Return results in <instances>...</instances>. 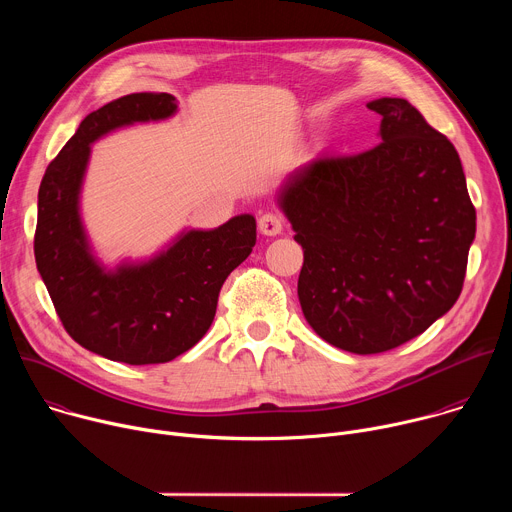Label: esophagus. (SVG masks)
Listing matches in <instances>:
<instances>
[{
    "label": "esophagus",
    "mask_w": 512,
    "mask_h": 512,
    "mask_svg": "<svg viewBox=\"0 0 512 512\" xmlns=\"http://www.w3.org/2000/svg\"><path fill=\"white\" fill-rule=\"evenodd\" d=\"M259 231L267 237H275L283 231V216L279 212H265L259 216Z\"/></svg>",
    "instance_id": "esophagus-1"
}]
</instances>
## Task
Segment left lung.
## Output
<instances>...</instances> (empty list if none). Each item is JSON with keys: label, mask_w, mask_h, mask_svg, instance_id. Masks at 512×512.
<instances>
[{"label": "left lung", "mask_w": 512, "mask_h": 512, "mask_svg": "<svg viewBox=\"0 0 512 512\" xmlns=\"http://www.w3.org/2000/svg\"><path fill=\"white\" fill-rule=\"evenodd\" d=\"M381 143L320 156L277 202L304 249L298 296L320 338L354 354L397 348L460 298L476 208L452 141L405 99L367 105Z\"/></svg>", "instance_id": "1"}]
</instances>
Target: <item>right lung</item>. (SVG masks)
<instances>
[{
  "label": "right lung",
  "mask_w": 512,
  "mask_h": 512,
  "mask_svg": "<svg viewBox=\"0 0 512 512\" xmlns=\"http://www.w3.org/2000/svg\"><path fill=\"white\" fill-rule=\"evenodd\" d=\"M168 93H133L89 113L48 164L38 190L34 255L54 310L83 348L125 364H160L210 328L225 279L253 251L251 214L212 231H188L158 257L105 271L91 255L79 194L91 143L135 121L174 115Z\"/></svg>",
  "instance_id": "add662e5"
}]
</instances>
